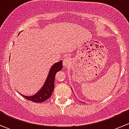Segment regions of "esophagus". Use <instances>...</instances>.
I'll use <instances>...</instances> for the list:
<instances>
[{"mask_svg":"<svg viewBox=\"0 0 129 129\" xmlns=\"http://www.w3.org/2000/svg\"><path fill=\"white\" fill-rule=\"evenodd\" d=\"M71 58L70 57H66L63 60V66L64 67H67L71 63Z\"/></svg>","mask_w":129,"mask_h":129,"instance_id":"esophagus-1","label":"esophagus"}]
</instances>
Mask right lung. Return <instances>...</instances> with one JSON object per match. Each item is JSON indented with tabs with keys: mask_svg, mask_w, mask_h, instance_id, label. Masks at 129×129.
Wrapping results in <instances>:
<instances>
[{
	"mask_svg": "<svg viewBox=\"0 0 129 129\" xmlns=\"http://www.w3.org/2000/svg\"><path fill=\"white\" fill-rule=\"evenodd\" d=\"M62 60H60L52 66L44 85L37 93L32 96H25L21 94L27 100L37 103L43 102L48 99L51 96L54 89L55 74L57 72L62 70Z\"/></svg>",
	"mask_w": 129,
	"mask_h": 129,
	"instance_id": "right-lung-1",
	"label": "right lung"
}]
</instances>
